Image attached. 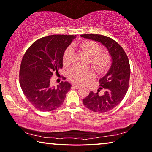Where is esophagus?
I'll list each match as a JSON object with an SVG mask.
<instances>
[{"instance_id":"34e87169","label":"esophagus","mask_w":152,"mask_h":152,"mask_svg":"<svg viewBox=\"0 0 152 152\" xmlns=\"http://www.w3.org/2000/svg\"><path fill=\"white\" fill-rule=\"evenodd\" d=\"M72 87H74V88H76V89H79V88H80V85H76V84H73V85H72Z\"/></svg>"}]
</instances>
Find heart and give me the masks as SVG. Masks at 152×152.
Masks as SVG:
<instances>
[{"label":"heart","instance_id":"b5f03b06","mask_svg":"<svg viewBox=\"0 0 152 152\" xmlns=\"http://www.w3.org/2000/svg\"><path fill=\"white\" fill-rule=\"evenodd\" d=\"M81 52L89 56L87 65H91L98 74H103L109 69L112 58L107 50L100 49L99 44L93 40H85L76 45ZM74 50L68 47L63 54V63L65 67H69L73 63ZM68 79L76 84H84L95 77V72L91 67H74L68 72Z\"/></svg>","mask_w":152,"mask_h":152}]
</instances>
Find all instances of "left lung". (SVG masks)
Masks as SVG:
<instances>
[{
    "label": "left lung",
    "mask_w": 152,
    "mask_h": 152,
    "mask_svg": "<svg viewBox=\"0 0 152 152\" xmlns=\"http://www.w3.org/2000/svg\"><path fill=\"white\" fill-rule=\"evenodd\" d=\"M81 36L101 42L112 56V66L107 74L100 79L99 89L97 92L90 91L83 99L84 105L93 112H108L116 107L127 94L130 78L129 59L123 48L112 38L100 34H83Z\"/></svg>",
    "instance_id": "left-lung-1"
}]
</instances>
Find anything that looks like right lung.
Masks as SVG:
<instances>
[{
  "mask_svg": "<svg viewBox=\"0 0 152 152\" xmlns=\"http://www.w3.org/2000/svg\"><path fill=\"white\" fill-rule=\"evenodd\" d=\"M75 38L73 35H52L36 40L21 61L19 82L23 92L38 110L51 112L63 104L72 85L62 82L51 85L53 74L63 68V54ZM64 79L65 77H63Z\"/></svg>",
  "mask_w": 152,
  "mask_h": 152,
  "instance_id": "1",
  "label": "right lung"
}]
</instances>
